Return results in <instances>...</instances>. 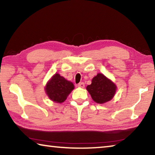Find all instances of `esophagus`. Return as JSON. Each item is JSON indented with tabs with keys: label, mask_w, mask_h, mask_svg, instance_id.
Wrapping results in <instances>:
<instances>
[{
	"label": "esophagus",
	"mask_w": 155,
	"mask_h": 155,
	"mask_svg": "<svg viewBox=\"0 0 155 155\" xmlns=\"http://www.w3.org/2000/svg\"><path fill=\"white\" fill-rule=\"evenodd\" d=\"M78 87L81 88H84L85 87V83L83 82H81L78 84Z\"/></svg>",
	"instance_id": "esophagus-1"
}]
</instances>
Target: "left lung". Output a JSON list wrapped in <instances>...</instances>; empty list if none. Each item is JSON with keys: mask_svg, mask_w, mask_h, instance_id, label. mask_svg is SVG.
Returning <instances> with one entry per match:
<instances>
[{"mask_svg": "<svg viewBox=\"0 0 155 155\" xmlns=\"http://www.w3.org/2000/svg\"><path fill=\"white\" fill-rule=\"evenodd\" d=\"M86 89L95 103L104 104L114 98L117 86L103 74L98 73L92 78L91 85H87Z\"/></svg>", "mask_w": 155, "mask_h": 155, "instance_id": "8db88e82", "label": "left lung"}]
</instances>
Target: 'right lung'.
Masks as SVG:
<instances>
[{"label":"right lung","mask_w":155,"mask_h":155,"mask_svg":"<svg viewBox=\"0 0 155 155\" xmlns=\"http://www.w3.org/2000/svg\"><path fill=\"white\" fill-rule=\"evenodd\" d=\"M74 89V84L58 73L50 78L44 87L49 99L57 103H64Z\"/></svg>","instance_id":"right-lung-1"}]
</instances>
